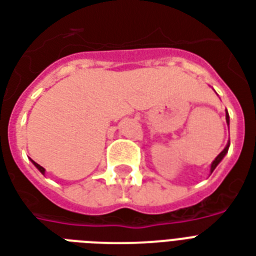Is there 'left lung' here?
Returning <instances> with one entry per match:
<instances>
[{
  "label": "left lung",
  "mask_w": 256,
  "mask_h": 256,
  "mask_svg": "<svg viewBox=\"0 0 256 256\" xmlns=\"http://www.w3.org/2000/svg\"><path fill=\"white\" fill-rule=\"evenodd\" d=\"M226 122H227V126H230V116H228V112H227V110H226ZM228 148H230V142H227V146H224V150H222L220 154H219V155L215 158V160H214L212 163H211V170H210V171H211V174H212L214 170L218 167V164L220 163L222 160L224 159V156L227 155V152H228Z\"/></svg>",
  "instance_id": "8db88e82"
}]
</instances>
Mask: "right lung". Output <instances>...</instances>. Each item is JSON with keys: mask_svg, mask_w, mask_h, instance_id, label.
<instances>
[{"mask_svg": "<svg viewBox=\"0 0 256 256\" xmlns=\"http://www.w3.org/2000/svg\"><path fill=\"white\" fill-rule=\"evenodd\" d=\"M30 160H32V159H30ZM32 163L34 164V167L37 168V170H38V171L41 172V174H42V175H45V168L41 167V166H40V164H37V163H36V162H33V160H32Z\"/></svg>", "mask_w": 256, "mask_h": 256, "instance_id": "1", "label": "right lung"}]
</instances>
